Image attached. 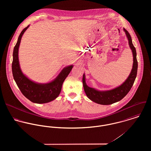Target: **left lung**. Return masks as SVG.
Masks as SVG:
<instances>
[{
  "mask_svg": "<svg viewBox=\"0 0 151 151\" xmlns=\"http://www.w3.org/2000/svg\"><path fill=\"white\" fill-rule=\"evenodd\" d=\"M127 37L129 40V47L133 55V65L131 72L126 81L120 86L108 91H99L86 85L85 75H83V86L88 98L93 102L101 105H110L122 100L129 92L134 84L137 77L138 62L137 60L136 49L132 42L131 37L129 32L124 28Z\"/></svg>",
  "mask_w": 151,
  "mask_h": 151,
  "instance_id": "8db88e82",
  "label": "left lung"
}]
</instances>
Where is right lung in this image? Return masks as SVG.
Here are the masks:
<instances>
[{"label": "right lung", "mask_w": 151, "mask_h": 151, "mask_svg": "<svg viewBox=\"0 0 151 151\" xmlns=\"http://www.w3.org/2000/svg\"><path fill=\"white\" fill-rule=\"evenodd\" d=\"M28 27L29 25L22 31L14 47L12 62L13 78L22 93L30 101L36 104L47 103L55 99L59 95L62 84L71 71L73 65L65 67L54 81L47 84H37L26 77L22 74L20 67L18 52L22 36Z\"/></svg>", "instance_id": "obj_1"}]
</instances>
